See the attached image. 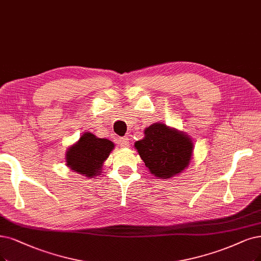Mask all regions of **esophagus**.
<instances>
[{"label":"esophagus","mask_w":261,"mask_h":261,"mask_svg":"<svg viewBox=\"0 0 261 261\" xmlns=\"http://www.w3.org/2000/svg\"><path fill=\"white\" fill-rule=\"evenodd\" d=\"M118 144H119L120 147H128L129 146V139L127 137L120 138L118 140Z\"/></svg>","instance_id":"34e87169"}]
</instances>
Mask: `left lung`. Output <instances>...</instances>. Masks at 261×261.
I'll return each instance as SVG.
<instances>
[{
  "label": "left lung",
  "mask_w": 261,
  "mask_h": 261,
  "mask_svg": "<svg viewBox=\"0 0 261 261\" xmlns=\"http://www.w3.org/2000/svg\"><path fill=\"white\" fill-rule=\"evenodd\" d=\"M144 133L145 137L137 141L134 147L151 174L158 178H171L189 166L194 143L184 132L157 122Z\"/></svg>",
  "instance_id": "8db88e82"
}]
</instances>
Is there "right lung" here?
<instances>
[{
	"label": "right lung",
	"mask_w": 261,
	"mask_h": 261,
	"mask_svg": "<svg viewBox=\"0 0 261 261\" xmlns=\"http://www.w3.org/2000/svg\"><path fill=\"white\" fill-rule=\"evenodd\" d=\"M114 144L108 139H99L86 132L66 151V166L87 177L100 175L103 162L109 158Z\"/></svg>",
	"instance_id": "1"
}]
</instances>
